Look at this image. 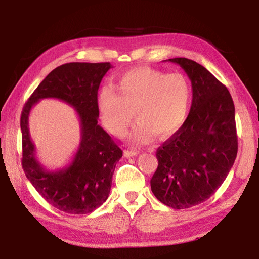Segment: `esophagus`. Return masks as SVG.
I'll return each instance as SVG.
<instances>
[{
  "mask_svg": "<svg viewBox=\"0 0 259 259\" xmlns=\"http://www.w3.org/2000/svg\"><path fill=\"white\" fill-rule=\"evenodd\" d=\"M139 154V151L137 150H125L124 151V155L126 157H131V156H137Z\"/></svg>",
  "mask_w": 259,
  "mask_h": 259,
  "instance_id": "esophagus-1",
  "label": "esophagus"
}]
</instances>
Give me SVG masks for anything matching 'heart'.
<instances>
[{"label": "heart", "instance_id": "b5f03b06", "mask_svg": "<svg viewBox=\"0 0 259 259\" xmlns=\"http://www.w3.org/2000/svg\"><path fill=\"white\" fill-rule=\"evenodd\" d=\"M192 103V88L179 73L165 74L152 68H136L117 78L114 89L99 91L97 107L109 133L123 136L133 121L137 124L130 142L146 144L154 138L168 137L182 128Z\"/></svg>", "mask_w": 259, "mask_h": 259}]
</instances>
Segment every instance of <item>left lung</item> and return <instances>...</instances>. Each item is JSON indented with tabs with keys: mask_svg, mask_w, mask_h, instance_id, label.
<instances>
[{
	"mask_svg": "<svg viewBox=\"0 0 259 259\" xmlns=\"http://www.w3.org/2000/svg\"><path fill=\"white\" fill-rule=\"evenodd\" d=\"M192 84L185 123L156 151L155 198L174 209L207 201L229 175L238 153L235 108L227 88L194 60L172 58Z\"/></svg>",
	"mask_w": 259,
	"mask_h": 259,
	"instance_id": "left-lung-1",
	"label": "left lung"
}]
</instances>
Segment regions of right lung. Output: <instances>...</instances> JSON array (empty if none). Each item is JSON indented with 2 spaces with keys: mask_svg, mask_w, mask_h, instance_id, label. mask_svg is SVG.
Masks as SVG:
<instances>
[{
  "mask_svg": "<svg viewBox=\"0 0 259 259\" xmlns=\"http://www.w3.org/2000/svg\"><path fill=\"white\" fill-rule=\"evenodd\" d=\"M109 63H68L48 74L28 98L21 112L23 169L41 196L52 207L73 214L93 212L107 200L115 165L122 150L98 124L97 94ZM59 99L77 111L80 120V145L71 164L48 170L38 162L30 139V109L41 99Z\"/></svg>",
  "mask_w": 259,
  "mask_h": 259,
  "instance_id": "obj_1",
  "label": "right lung"
}]
</instances>
